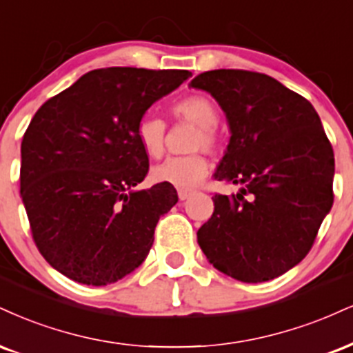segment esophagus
Listing matches in <instances>:
<instances>
[{
    "label": "esophagus",
    "mask_w": 353,
    "mask_h": 353,
    "mask_svg": "<svg viewBox=\"0 0 353 353\" xmlns=\"http://www.w3.org/2000/svg\"><path fill=\"white\" fill-rule=\"evenodd\" d=\"M177 195H179L181 201H185V199H189L190 192H189V190H179V192H177Z\"/></svg>",
    "instance_id": "esophagus-1"
}]
</instances>
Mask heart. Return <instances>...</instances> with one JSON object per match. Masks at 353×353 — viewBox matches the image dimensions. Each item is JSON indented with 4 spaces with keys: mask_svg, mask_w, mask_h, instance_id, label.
<instances>
[{
    "mask_svg": "<svg viewBox=\"0 0 353 353\" xmlns=\"http://www.w3.org/2000/svg\"><path fill=\"white\" fill-rule=\"evenodd\" d=\"M172 118L177 121H188L197 125L190 150H215L219 146V134L215 126L219 125V110L209 97L195 93L184 99L176 100L169 107ZM165 126L164 120L152 113H144L136 123V139L144 151V154L152 159L163 156L165 144ZM209 172V161L201 151L192 154L176 156L165 159L163 164L152 169V179L156 182L169 184L172 188L188 190L201 182Z\"/></svg>",
    "mask_w": 353,
    "mask_h": 353,
    "instance_id": "obj_1",
    "label": "heart"
}]
</instances>
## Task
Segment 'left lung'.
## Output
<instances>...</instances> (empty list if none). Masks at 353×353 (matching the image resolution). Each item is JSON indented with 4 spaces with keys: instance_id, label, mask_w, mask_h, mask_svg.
<instances>
[{
    "instance_id": "1",
    "label": "left lung",
    "mask_w": 353,
    "mask_h": 353,
    "mask_svg": "<svg viewBox=\"0 0 353 353\" xmlns=\"http://www.w3.org/2000/svg\"><path fill=\"white\" fill-rule=\"evenodd\" d=\"M190 87L209 92L227 114L232 136L215 179L240 188L215 194L199 245L239 281L278 278L304 260L334 203V151L319 114L258 72H203Z\"/></svg>"
}]
</instances>
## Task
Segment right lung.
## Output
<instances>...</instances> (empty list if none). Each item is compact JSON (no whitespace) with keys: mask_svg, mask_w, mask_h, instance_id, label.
<instances>
[{"mask_svg":"<svg viewBox=\"0 0 353 353\" xmlns=\"http://www.w3.org/2000/svg\"><path fill=\"white\" fill-rule=\"evenodd\" d=\"M190 75L97 69L34 114L21 143V197L34 243L59 273L105 286L148 256L177 194L164 184L134 189L150 169L136 123Z\"/></svg>","mask_w":353,"mask_h":353,"instance_id":"1","label":"right lung"}]
</instances>
